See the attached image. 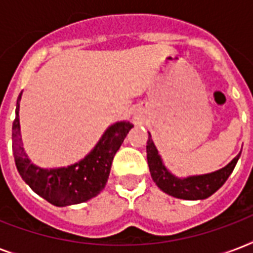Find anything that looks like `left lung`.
<instances>
[{
	"mask_svg": "<svg viewBox=\"0 0 253 253\" xmlns=\"http://www.w3.org/2000/svg\"><path fill=\"white\" fill-rule=\"evenodd\" d=\"M240 154L219 170L208 173V174L180 178L172 174L163 164L162 158L155 147L150 132H148V140H147V162L150 167L152 180L163 192L176 198H181V200H205L214 194L227 181L228 176L231 174L236 163L239 160Z\"/></svg>",
	"mask_w": 253,
	"mask_h": 253,
	"instance_id": "obj_1",
	"label": "left lung"
}]
</instances>
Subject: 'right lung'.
<instances>
[{"label": "right lung", "instance_id": "1", "mask_svg": "<svg viewBox=\"0 0 253 253\" xmlns=\"http://www.w3.org/2000/svg\"><path fill=\"white\" fill-rule=\"evenodd\" d=\"M13 122V152L15 166L25 182L34 192L55 206H69L90 200L105 188L114 155L119 150L132 123L122 121L111 125L95 147L79 163L63 168L44 169L34 166L27 158L21 139L19 101Z\"/></svg>", "mask_w": 253, "mask_h": 253}]
</instances>
